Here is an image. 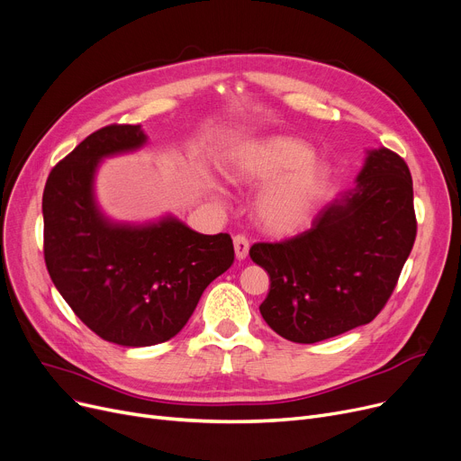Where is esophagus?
Returning a JSON list of instances; mask_svg holds the SVG:
<instances>
[{"mask_svg": "<svg viewBox=\"0 0 461 461\" xmlns=\"http://www.w3.org/2000/svg\"><path fill=\"white\" fill-rule=\"evenodd\" d=\"M233 247H235V256L237 259H245L249 256L250 243L245 235H235L233 237Z\"/></svg>", "mask_w": 461, "mask_h": 461, "instance_id": "1", "label": "esophagus"}]
</instances>
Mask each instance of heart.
I'll return each mask as SVG.
<instances>
[{
	"mask_svg": "<svg viewBox=\"0 0 461 461\" xmlns=\"http://www.w3.org/2000/svg\"><path fill=\"white\" fill-rule=\"evenodd\" d=\"M233 179L263 185L256 205L259 224L275 235L304 230L318 211L327 169L312 158V149L295 138L273 136L258 141L233 164Z\"/></svg>",
	"mask_w": 461,
	"mask_h": 461,
	"instance_id": "obj_1",
	"label": "heart"
}]
</instances>
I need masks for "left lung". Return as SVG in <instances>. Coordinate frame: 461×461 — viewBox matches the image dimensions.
Masks as SVG:
<instances>
[{"label":"left lung","mask_w":461,"mask_h":461,"mask_svg":"<svg viewBox=\"0 0 461 461\" xmlns=\"http://www.w3.org/2000/svg\"><path fill=\"white\" fill-rule=\"evenodd\" d=\"M417 237L413 179L402 157L366 151L355 185L312 228L250 258L271 278L261 316L289 342L316 344L370 323L393 295Z\"/></svg>","instance_id":"8db88e82"}]
</instances>
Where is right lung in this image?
I'll list each match as a JSON object with an SVG mask.
<instances>
[{
  "label": "right lung",
  "mask_w": 461,
  "mask_h": 461,
  "mask_svg": "<svg viewBox=\"0 0 461 461\" xmlns=\"http://www.w3.org/2000/svg\"><path fill=\"white\" fill-rule=\"evenodd\" d=\"M145 143L140 125L96 131L56 164L42 194L44 261L54 285L95 334L125 348L174 338L235 258L228 233H198L172 214L115 222L101 211V162Z\"/></svg>",
  "instance_id": "obj_1"
}]
</instances>
